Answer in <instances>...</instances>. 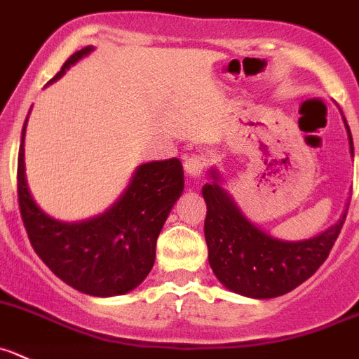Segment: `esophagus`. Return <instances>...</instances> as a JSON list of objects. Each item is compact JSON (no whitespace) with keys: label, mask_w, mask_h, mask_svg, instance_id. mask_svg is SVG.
Segmentation results:
<instances>
[{"label":"esophagus","mask_w":359,"mask_h":359,"mask_svg":"<svg viewBox=\"0 0 359 359\" xmlns=\"http://www.w3.org/2000/svg\"><path fill=\"white\" fill-rule=\"evenodd\" d=\"M184 170H186V173L191 179H198V177H201V173L205 170V159L200 158V156H193V158L186 159Z\"/></svg>","instance_id":"1"}]
</instances>
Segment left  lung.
<instances>
[{
	"instance_id": "left-lung-1",
	"label": "left lung",
	"mask_w": 359,
	"mask_h": 359,
	"mask_svg": "<svg viewBox=\"0 0 359 359\" xmlns=\"http://www.w3.org/2000/svg\"><path fill=\"white\" fill-rule=\"evenodd\" d=\"M344 124L354 158L353 137L346 119ZM222 182L217 168H212L210 182L201 189L207 203L205 240L208 263L219 283L236 294L264 300L290 293L314 276L339 238L347 208L326 231L309 240L290 242L268 235L249 221Z\"/></svg>"
}]
</instances>
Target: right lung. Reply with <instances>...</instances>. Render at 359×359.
I'll return each mask as SVG.
<instances>
[{"instance_id": "obj_1", "label": "right lung", "mask_w": 359, "mask_h": 359, "mask_svg": "<svg viewBox=\"0 0 359 359\" xmlns=\"http://www.w3.org/2000/svg\"><path fill=\"white\" fill-rule=\"evenodd\" d=\"M87 45L66 59L55 82L83 55ZM17 161V193L29 242L52 272L80 293L117 297L133 291L154 266L156 242L170 210L184 191L182 163L177 158L144 163L135 170L119 200L96 217L62 222L45 214L34 201L26 180L24 137Z\"/></svg>"}]
</instances>
